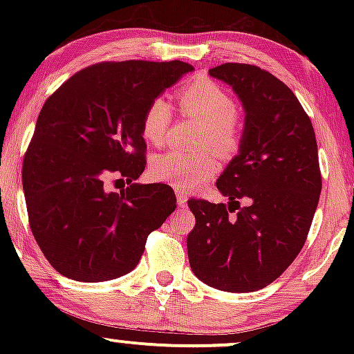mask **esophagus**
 <instances>
[{"instance_id": "34e87169", "label": "esophagus", "mask_w": 354, "mask_h": 354, "mask_svg": "<svg viewBox=\"0 0 354 354\" xmlns=\"http://www.w3.org/2000/svg\"><path fill=\"white\" fill-rule=\"evenodd\" d=\"M176 203L178 206H186V203H188V196H186L183 191H176Z\"/></svg>"}]
</instances>
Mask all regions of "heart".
<instances>
[{
	"instance_id": "b5f03b06",
	"label": "heart",
	"mask_w": 354,
	"mask_h": 354,
	"mask_svg": "<svg viewBox=\"0 0 354 354\" xmlns=\"http://www.w3.org/2000/svg\"><path fill=\"white\" fill-rule=\"evenodd\" d=\"M180 104L185 115L198 118L206 124L201 145H213L219 151L228 153L236 146V104L228 93L213 81H196L183 89ZM173 121L169 101L160 96L145 109L141 131L145 140L154 146H161L168 138ZM218 168V158L213 149L186 153L171 149L158 154L151 161V174L158 181L171 185L173 188L193 191L213 178Z\"/></svg>"
}]
</instances>
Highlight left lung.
Listing matches in <instances>:
<instances>
[{
	"mask_svg": "<svg viewBox=\"0 0 354 354\" xmlns=\"http://www.w3.org/2000/svg\"><path fill=\"white\" fill-rule=\"evenodd\" d=\"M209 76L236 93L245 128L216 181L228 205L188 201L196 218L186 239L189 266L208 286L250 293L279 278L306 241L321 193L318 145L295 93L271 73L225 63Z\"/></svg>",
	"mask_w": 354,
	"mask_h": 354,
	"instance_id": "8db88e82",
	"label": "left lung"
}]
</instances>
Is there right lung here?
<instances>
[{
	"label": "right lung",
	"instance_id": "1",
	"mask_svg": "<svg viewBox=\"0 0 354 354\" xmlns=\"http://www.w3.org/2000/svg\"><path fill=\"white\" fill-rule=\"evenodd\" d=\"M194 68L183 61L100 63L73 75L39 111L23 161L33 236L58 273L75 281L120 278L176 209L171 186L135 183L145 171V109ZM126 180L120 194L108 177Z\"/></svg>",
	"mask_w": 354,
	"mask_h": 354
}]
</instances>
